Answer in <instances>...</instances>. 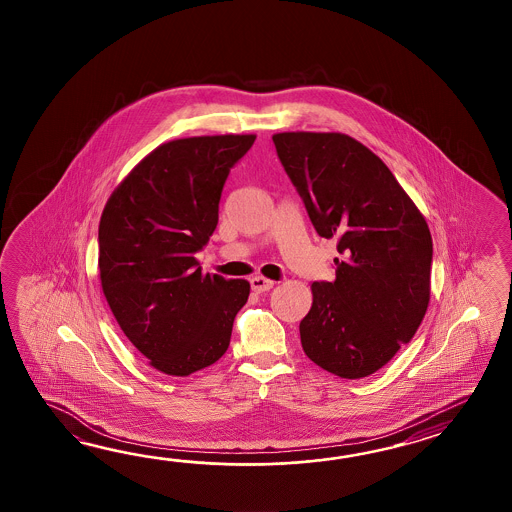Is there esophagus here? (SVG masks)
Here are the masks:
<instances>
[{
  "label": "esophagus",
  "mask_w": 512,
  "mask_h": 512,
  "mask_svg": "<svg viewBox=\"0 0 512 512\" xmlns=\"http://www.w3.org/2000/svg\"><path fill=\"white\" fill-rule=\"evenodd\" d=\"M251 287L254 293H265V291H271L274 282L269 278H263V276H254L251 280Z\"/></svg>",
  "instance_id": "obj_1"
}]
</instances>
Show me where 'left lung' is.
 I'll return each mask as SVG.
<instances>
[{"label":"left lung","instance_id":"1","mask_svg":"<svg viewBox=\"0 0 512 512\" xmlns=\"http://www.w3.org/2000/svg\"><path fill=\"white\" fill-rule=\"evenodd\" d=\"M318 236L337 238L335 282L311 285L305 355L342 379L381 370L408 344L430 302L432 236L390 168L344 133L272 135Z\"/></svg>","mask_w":512,"mask_h":512}]
</instances>
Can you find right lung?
I'll return each instance as SVG.
<instances>
[{
  "label": "right lung",
  "mask_w": 512,
  "mask_h": 512,
  "mask_svg": "<svg viewBox=\"0 0 512 512\" xmlns=\"http://www.w3.org/2000/svg\"><path fill=\"white\" fill-rule=\"evenodd\" d=\"M256 135H205L157 146L109 196L98 269L109 309L150 366L186 377L225 355L247 280L203 274L197 251L218 225L230 168Z\"/></svg>",
  "instance_id": "obj_1"
}]
</instances>
